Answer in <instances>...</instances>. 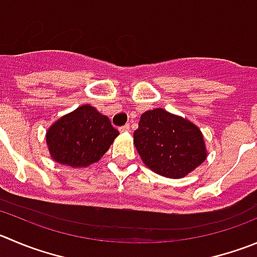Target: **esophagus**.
Segmentation results:
<instances>
[{"instance_id":"obj_1","label":"esophagus","mask_w":257,"mask_h":257,"mask_svg":"<svg viewBox=\"0 0 257 257\" xmlns=\"http://www.w3.org/2000/svg\"><path fill=\"white\" fill-rule=\"evenodd\" d=\"M119 131H121V133H128V131H130V123H126L123 124V126L119 127Z\"/></svg>"}]
</instances>
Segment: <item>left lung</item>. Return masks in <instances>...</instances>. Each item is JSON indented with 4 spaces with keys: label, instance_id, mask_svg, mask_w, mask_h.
I'll return each instance as SVG.
<instances>
[{
    "label": "left lung",
    "instance_id": "obj_1",
    "mask_svg": "<svg viewBox=\"0 0 257 257\" xmlns=\"http://www.w3.org/2000/svg\"><path fill=\"white\" fill-rule=\"evenodd\" d=\"M134 143L146 167L175 179L185 177L207 156L199 128L163 108L141 114Z\"/></svg>",
    "mask_w": 257,
    "mask_h": 257
}]
</instances>
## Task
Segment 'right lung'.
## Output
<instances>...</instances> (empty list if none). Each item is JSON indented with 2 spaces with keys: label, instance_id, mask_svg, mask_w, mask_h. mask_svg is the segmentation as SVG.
Listing matches in <instances>:
<instances>
[{
  "label": "right lung",
  "instance_id": "add662e5",
  "mask_svg": "<svg viewBox=\"0 0 257 257\" xmlns=\"http://www.w3.org/2000/svg\"><path fill=\"white\" fill-rule=\"evenodd\" d=\"M118 134L108 117L84 104L58 119L46 133V143L58 163L88 167L103 156Z\"/></svg>",
  "mask_w": 257,
  "mask_h": 257
}]
</instances>
